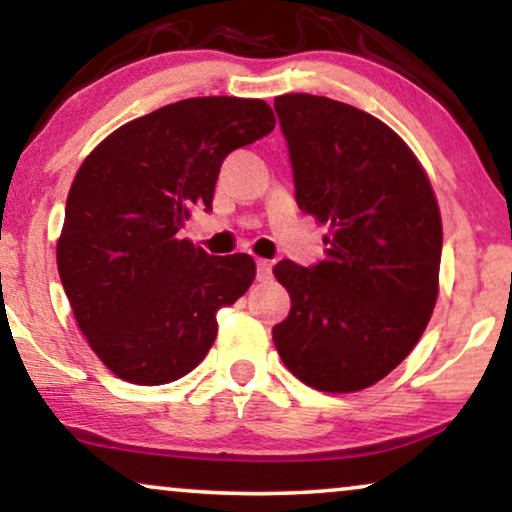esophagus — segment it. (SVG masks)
<instances>
[{
  "mask_svg": "<svg viewBox=\"0 0 512 512\" xmlns=\"http://www.w3.org/2000/svg\"><path fill=\"white\" fill-rule=\"evenodd\" d=\"M257 278H260V281H269L271 278V262L269 260H257Z\"/></svg>",
  "mask_w": 512,
  "mask_h": 512,
  "instance_id": "esophagus-1",
  "label": "esophagus"
}]
</instances>
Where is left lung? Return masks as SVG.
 <instances>
[{
  "instance_id": "left-lung-1",
  "label": "left lung",
  "mask_w": 512,
  "mask_h": 512,
  "mask_svg": "<svg viewBox=\"0 0 512 512\" xmlns=\"http://www.w3.org/2000/svg\"><path fill=\"white\" fill-rule=\"evenodd\" d=\"M297 208L328 226L326 260H281L274 345L321 392H359L409 357L439 293L442 217L428 174L385 122L326 96L274 99Z\"/></svg>"
}]
</instances>
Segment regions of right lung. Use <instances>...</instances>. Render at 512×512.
Listing matches in <instances>:
<instances>
[{
    "label": "right lung",
    "mask_w": 512,
    "mask_h": 512,
    "mask_svg": "<svg viewBox=\"0 0 512 512\" xmlns=\"http://www.w3.org/2000/svg\"><path fill=\"white\" fill-rule=\"evenodd\" d=\"M260 99L198 96L137 118L84 158L56 243L58 276L94 354L134 385L191 373L217 338V312L255 281L243 252L212 257L181 226L212 208L219 167L267 137Z\"/></svg>",
    "instance_id": "1"
}]
</instances>
